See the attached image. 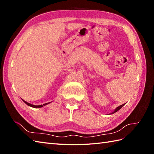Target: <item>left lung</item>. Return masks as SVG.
<instances>
[{"mask_svg": "<svg viewBox=\"0 0 154 154\" xmlns=\"http://www.w3.org/2000/svg\"><path fill=\"white\" fill-rule=\"evenodd\" d=\"M124 105V104H122V105H120V106H118V107L116 108V109H115V110H114V112H112V114H113V113H114V112H117V111H118V110H120V109H121V108H122V106H123Z\"/></svg>", "mask_w": 154, "mask_h": 154, "instance_id": "left-lung-1", "label": "left lung"}]
</instances>
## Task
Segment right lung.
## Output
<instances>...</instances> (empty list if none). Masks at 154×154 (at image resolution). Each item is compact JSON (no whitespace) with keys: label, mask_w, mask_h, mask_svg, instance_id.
Returning a JSON list of instances; mask_svg holds the SVG:
<instances>
[{"label":"right lung","mask_w":154,"mask_h":154,"mask_svg":"<svg viewBox=\"0 0 154 154\" xmlns=\"http://www.w3.org/2000/svg\"><path fill=\"white\" fill-rule=\"evenodd\" d=\"M23 101H24V102L27 104V105H28V106H32V107H33V108H41V107H42L43 106H45V105H46V104H49L50 103H45V104H41V105H33V104H30V103H27V102H26L25 100H23Z\"/></svg>","instance_id":"obj_1"}]
</instances>
